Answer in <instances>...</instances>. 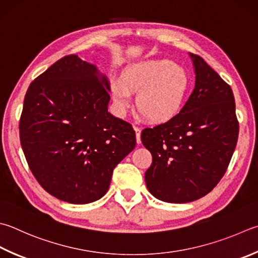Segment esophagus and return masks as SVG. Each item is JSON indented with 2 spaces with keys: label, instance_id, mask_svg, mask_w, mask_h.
Returning <instances> with one entry per match:
<instances>
[{
  "label": "esophagus",
  "instance_id": "obj_1",
  "mask_svg": "<svg viewBox=\"0 0 258 258\" xmlns=\"http://www.w3.org/2000/svg\"><path fill=\"white\" fill-rule=\"evenodd\" d=\"M136 131V139H137V144H142V139H140V134H142V130H140L138 127H135Z\"/></svg>",
  "mask_w": 258,
  "mask_h": 258
}]
</instances>
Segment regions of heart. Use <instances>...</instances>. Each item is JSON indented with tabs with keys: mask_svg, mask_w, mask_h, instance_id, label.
Returning a JSON list of instances; mask_svg holds the SVG:
<instances>
[{
	"mask_svg": "<svg viewBox=\"0 0 258 258\" xmlns=\"http://www.w3.org/2000/svg\"><path fill=\"white\" fill-rule=\"evenodd\" d=\"M191 85L184 67L169 59H147L124 70L122 79L111 81V94L119 113L123 114L138 92V111L154 122H165L181 110Z\"/></svg>",
	"mask_w": 258,
	"mask_h": 258,
	"instance_id": "obj_1",
	"label": "heart"
}]
</instances>
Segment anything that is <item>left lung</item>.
<instances>
[{"label":"left lung","instance_id":"1","mask_svg":"<svg viewBox=\"0 0 258 258\" xmlns=\"http://www.w3.org/2000/svg\"><path fill=\"white\" fill-rule=\"evenodd\" d=\"M196 87L179 113L142 131L153 156L148 191L164 202L196 201L212 191L235 152L239 124L231 87L200 56L189 53Z\"/></svg>","mask_w":258,"mask_h":258}]
</instances>
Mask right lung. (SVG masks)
<instances>
[{
	"instance_id": "add662e5",
	"label": "right lung",
	"mask_w": 258,
	"mask_h": 258,
	"mask_svg": "<svg viewBox=\"0 0 258 258\" xmlns=\"http://www.w3.org/2000/svg\"><path fill=\"white\" fill-rule=\"evenodd\" d=\"M110 83L96 66L69 55L32 82L24 96L20 142L33 176L61 201L104 196L114 167L136 146L131 124L108 112Z\"/></svg>"
}]
</instances>
